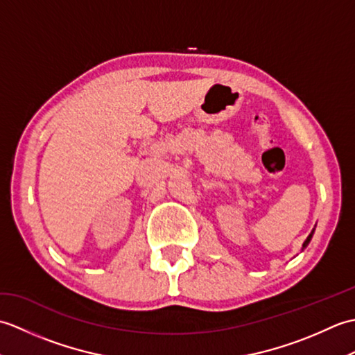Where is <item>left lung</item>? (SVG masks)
Here are the masks:
<instances>
[{"label":"left lung","mask_w":355,"mask_h":355,"mask_svg":"<svg viewBox=\"0 0 355 355\" xmlns=\"http://www.w3.org/2000/svg\"><path fill=\"white\" fill-rule=\"evenodd\" d=\"M313 233H314V230L310 233V236H308L306 239H305V243H304V248L308 245V243H310V241H311V238H313Z\"/></svg>","instance_id":"8db88e82"}]
</instances>
